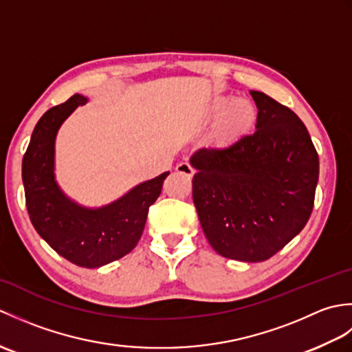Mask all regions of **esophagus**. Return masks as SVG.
<instances>
[{"label":"esophagus","mask_w":352,"mask_h":352,"mask_svg":"<svg viewBox=\"0 0 352 352\" xmlns=\"http://www.w3.org/2000/svg\"><path fill=\"white\" fill-rule=\"evenodd\" d=\"M175 170L180 172V174L186 175V177H189V178L193 177V174H195V168H193L189 162H182L180 164H177Z\"/></svg>","instance_id":"esophagus-1"}]
</instances>
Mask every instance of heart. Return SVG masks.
Segmentation results:
<instances>
[{
    "instance_id": "b5f03b06",
    "label": "heart",
    "mask_w": 352,
    "mask_h": 352,
    "mask_svg": "<svg viewBox=\"0 0 352 352\" xmlns=\"http://www.w3.org/2000/svg\"><path fill=\"white\" fill-rule=\"evenodd\" d=\"M213 113L222 115V130L231 136H237L248 131L256 122V106L245 98L231 101L230 98H219L213 102Z\"/></svg>"
}]
</instances>
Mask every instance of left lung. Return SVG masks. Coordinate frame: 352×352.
<instances>
[{"instance_id":"left-lung-1","label":"left lung","mask_w":352,"mask_h":352,"mask_svg":"<svg viewBox=\"0 0 352 352\" xmlns=\"http://www.w3.org/2000/svg\"><path fill=\"white\" fill-rule=\"evenodd\" d=\"M256 131L192 157L193 204L212 248L231 260L265 261L307 223L319 157L302 121L263 92L251 91Z\"/></svg>"}]
</instances>
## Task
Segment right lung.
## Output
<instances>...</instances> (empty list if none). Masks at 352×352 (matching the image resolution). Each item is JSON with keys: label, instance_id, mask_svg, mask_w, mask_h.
Masks as SVG:
<instances>
[{"label": "right lung", "instance_id": "obj_1", "mask_svg": "<svg viewBox=\"0 0 352 352\" xmlns=\"http://www.w3.org/2000/svg\"><path fill=\"white\" fill-rule=\"evenodd\" d=\"M86 102L81 95L51 107L36 124L22 159L30 221L52 250L81 267H100L133 251L144 233L148 210L160 197L169 172L142 183L121 199L89 210L72 203L54 182V139L58 126Z\"/></svg>", "mask_w": 352, "mask_h": 352}]
</instances>
